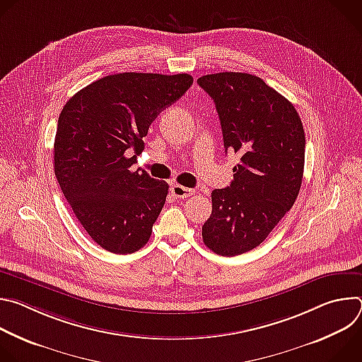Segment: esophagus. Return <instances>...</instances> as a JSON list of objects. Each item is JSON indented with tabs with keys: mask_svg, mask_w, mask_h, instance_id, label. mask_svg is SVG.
<instances>
[{
	"mask_svg": "<svg viewBox=\"0 0 362 362\" xmlns=\"http://www.w3.org/2000/svg\"><path fill=\"white\" fill-rule=\"evenodd\" d=\"M170 192L177 199H187V197L194 194L193 189H189V187H185V186H180V185H173L170 187Z\"/></svg>",
	"mask_w": 362,
	"mask_h": 362,
	"instance_id": "esophagus-1",
	"label": "esophagus"
}]
</instances>
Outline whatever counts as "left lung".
<instances>
[{"mask_svg":"<svg viewBox=\"0 0 362 362\" xmlns=\"http://www.w3.org/2000/svg\"><path fill=\"white\" fill-rule=\"evenodd\" d=\"M219 115L225 151L239 154L233 180L212 192L204 245L222 256L259 246L295 203L303 175L305 133L293 105L247 73L202 76Z\"/></svg>","mask_w":362,"mask_h":362,"instance_id":"left-lung-1","label":"left lung"}]
</instances>
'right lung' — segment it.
<instances>
[{
    "instance_id": "1",
    "label": "right lung",
    "mask_w": 362,
    "mask_h": 362,
    "mask_svg": "<svg viewBox=\"0 0 362 362\" xmlns=\"http://www.w3.org/2000/svg\"><path fill=\"white\" fill-rule=\"evenodd\" d=\"M192 83L189 74L120 73L81 88L63 107L54 173L76 218L103 249L126 255L147 243L169 185L130 168L153 120Z\"/></svg>"
}]
</instances>
